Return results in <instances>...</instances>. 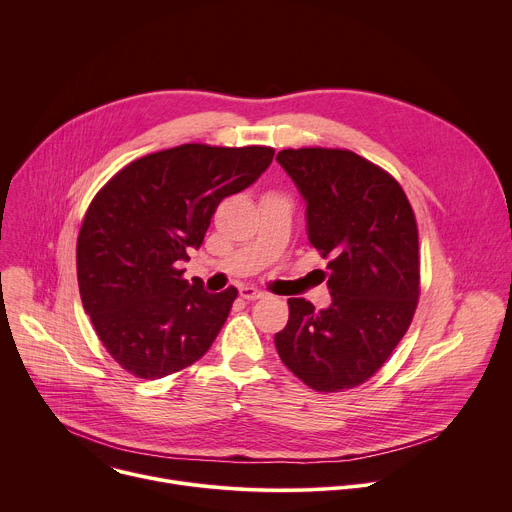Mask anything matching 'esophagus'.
Returning <instances> with one entry per match:
<instances>
[{
    "instance_id": "1",
    "label": "esophagus",
    "mask_w": 512,
    "mask_h": 512,
    "mask_svg": "<svg viewBox=\"0 0 512 512\" xmlns=\"http://www.w3.org/2000/svg\"><path fill=\"white\" fill-rule=\"evenodd\" d=\"M239 296H241L243 300H247V302H253V300L263 298V291H259V289L253 287V285H243V287L239 289Z\"/></svg>"
}]
</instances>
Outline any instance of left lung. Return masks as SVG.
Instances as JSON below:
<instances>
[{
	"instance_id": "8db88e82",
	"label": "left lung",
	"mask_w": 512,
	"mask_h": 512,
	"mask_svg": "<svg viewBox=\"0 0 512 512\" xmlns=\"http://www.w3.org/2000/svg\"><path fill=\"white\" fill-rule=\"evenodd\" d=\"M306 202L312 247L328 259L332 304L289 298L275 334L285 367L324 393L373 377L405 336L419 298L411 204L385 170L348 150H281L275 158Z\"/></svg>"
}]
</instances>
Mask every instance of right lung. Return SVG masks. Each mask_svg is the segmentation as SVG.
<instances>
[{"mask_svg": "<svg viewBox=\"0 0 512 512\" xmlns=\"http://www.w3.org/2000/svg\"><path fill=\"white\" fill-rule=\"evenodd\" d=\"M273 150L184 143L143 156L93 198L77 243L85 312L109 354L139 379H162L196 362L221 332L237 289L208 294L184 279L223 198L249 188Z\"/></svg>", "mask_w": 512, "mask_h": 512, "instance_id": "1", "label": "right lung"}]
</instances>
